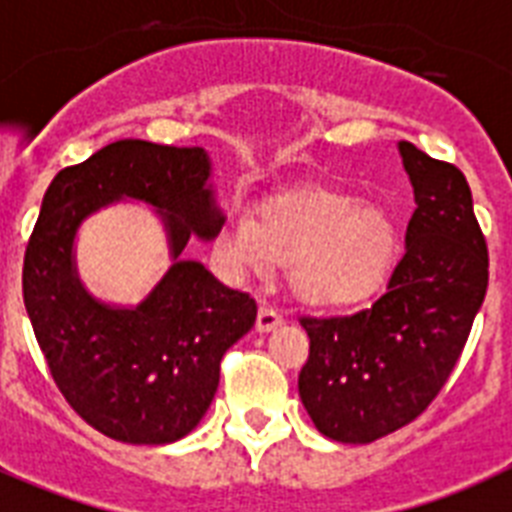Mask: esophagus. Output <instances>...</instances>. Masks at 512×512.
<instances>
[{
	"label": "esophagus",
	"mask_w": 512,
	"mask_h": 512,
	"mask_svg": "<svg viewBox=\"0 0 512 512\" xmlns=\"http://www.w3.org/2000/svg\"><path fill=\"white\" fill-rule=\"evenodd\" d=\"M281 322L283 317L278 315L276 309L268 307V304H263V307L257 309V322H255L257 333H270V330H276Z\"/></svg>",
	"instance_id": "1"
}]
</instances>
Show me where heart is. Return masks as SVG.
Instances as JSON below:
<instances>
[{"mask_svg": "<svg viewBox=\"0 0 512 512\" xmlns=\"http://www.w3.org/2000/svg\"><path fill=\"white\" fill-rule=\"evenodd\" d=\"M216 257L234 278L270 276L291 263V289L317 309L367 302L393 273L398 226L380 205L343 192L273 200L252 216L234 208L216 236Z\"/></svg>", "mask_w": 512, "mask_h": 512, "instance_id": "1", "label": "heart"}]
</instances>
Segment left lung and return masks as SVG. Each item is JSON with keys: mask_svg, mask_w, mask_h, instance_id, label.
Here are the masks:
<instances>
[{"mask_svg": "<svg viewBox=\"0 0 512 512\" xmlns=\"http://www.w3.org/2000/svg\"><path fill=\"white\" fill-rule=\"evenodd\" d=\"M416 210L388 291L351 317L312 320L299 398L322 435L367 445L406 427L440 393L489 281L466 176L398 143Z\"/></svg>", "mask_w": 512, "mask_h": 512, "instance_id": "obj_1", "label": "left lung"}]
</instances>
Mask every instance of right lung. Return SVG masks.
Instances as JSON below:
<instances>
[{"instance_id":"right-lung-1","label":"right lung","mask_w":512,"mask_h":512,"mask_svg":"<svg viewBox=\"0 0 512 512\" xmlns=\"http://www.w3.org/2000/svg\"><path fill=\"white\" fill-rule=\"evenodd\" d=\"M210 179L208 150L119 140L59 171L44 195L25 249V309L57 388L111 440L190 435L216 395L223 354L255 325V299L182 255L192 236L210 242L226 221ZM124 199L157 210L172 260L137 305L103 303L76 273L79 226Z\"/></svg>"}]
</instances>
